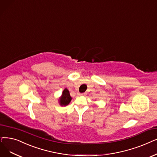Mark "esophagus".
Masks as SVG:
<instances>
[{
	"mask_svg": "<svg viewBox=\"0 0 157 157\" xmlns=\"http://www.w3.org/2000/svg\"><path fill=\"white\" fill-rule=\"evenodd\" d=\"M79 95H80V96H85V93H83V94H78Z\"/></svg>",
	"mask_w": 157,
	"mask_h": 157,
	"instance_id": "1",
	"label": "esophagus"
}]
</instances>
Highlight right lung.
<instances>
[{
	"label": "right lung",
	"mask_w": 157,
	"mask_h": 157,
	"mask_svg": "<svg viewBox=\"0 0 157 157\" xmlns=\"http://www.w3.org/2000/svg\"><path fill=\"white\" fill-rule=\"evenodd\" d=\"M72 100V97L71 96L69 90L65 88L62 92V95L59 98V104L62 106H65L70 103Z\"/></svg>",
	"instance_id": "1"
}]
</instances>
